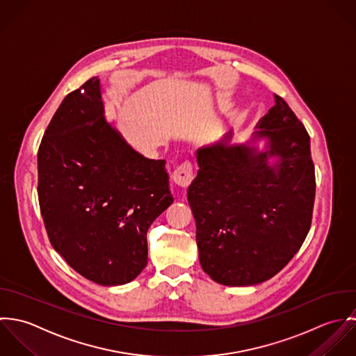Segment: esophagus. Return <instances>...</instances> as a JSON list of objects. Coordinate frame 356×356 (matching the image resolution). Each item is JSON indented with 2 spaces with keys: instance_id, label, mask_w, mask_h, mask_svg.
Instances as JSON below:
<instances>
[{
  "instance_id": "obj_1",
  "label": "esophagus",
  "mask_w": 356,
  "mask_h": 356,
  "mask_svg": "<svg viewBox=\"0 0 356 356\" xmlns=\"http://www.w3.org/2000/svg\"><path fill=\"white\" fill-rule=\"evenodd\" d=\"M193 179H194V168L190 161H184L183 163H180L172 173L173 183L183 188H187L191 184Z\"/></svg>"
}]
</instances>
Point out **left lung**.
Returning a JSON list of instances; mask_svg holds the SVG:
<instances>
[{
    "mask_svg": "<svg viewBox=\"0 0 356 356\" xmlns=\"http://www.w3.org/2000/svg\"><path fill=\"white\" fill-rule=\"evenodd\" d=\"M259 121L266 149L221 140L197 151L187 198L197 222L202 270L217 284H257L277 275L301 248L312 221L315 168L309 136L287 103Z\"/></svg>",
    "mask_w": 356,
    "mask_h": 356,
    "instance_id": "8db88e82",
    "label": "left lung"
}]
</instances>
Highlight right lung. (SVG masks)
Segmentation results:
<instances>
[{"label": "right lung", "mask_w": 356, "mask_h": 356, "mask_svg": "<svg viewBox=\"0 0 356 356\" xmlns=\"http://www.w3.org/2000/svg\"><path fill=\"white\" fill-rule=\"evenodd\" d=\"M38 201L54 249L83 278L115 286L147 264V231L172 202L163 159L104 118L100 79L69 93L38 148Z\"/></svg>", "instance_id": "1"}]
</instances>
